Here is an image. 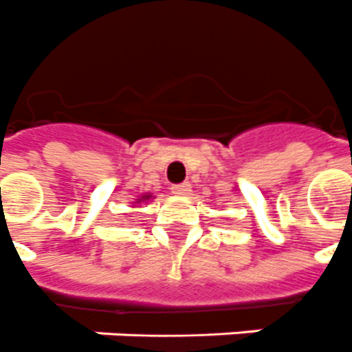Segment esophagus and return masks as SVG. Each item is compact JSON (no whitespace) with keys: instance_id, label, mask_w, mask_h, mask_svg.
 I'll return each instance as SVG.
<instances>
[{"instance_id":"34e87169","label":"esophagus","mask_w":352,"mask_h":352,"mask_svg":"<svg viewBox=\"0 0 352 352\" xmlns=\"http://www.w3.org/2000/svg\"><path fill=\"white\" fill-rule=\"evenodd\" d=\"M173 192L176 194V196H189V194H190V184H189V182H185V184L174 185Z\"/></svg>"}]
</instances>
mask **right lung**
Here are the masks:
<instances>
[{
	"instance_id": "obj_1",
	"label": "right lung",
	"mask_w": 352,
	"mask_h": 352,
	"mask_svg": "<svg viewBox=\"0 0 352 352\" xmlns=\"http://www.w3.org/2000/svg\"><path fill=\"white\" fill-rule=\"evenodd\" d=\"M151 198H153V194H143V196H140L134 204H143V201H148Z\"/></svg>"
}]
</instances>
